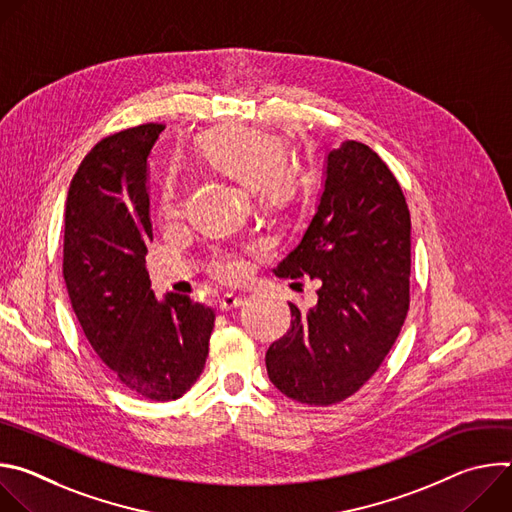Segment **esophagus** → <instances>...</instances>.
<instances>
[{
	"label": "esophagus",
	"instance_id": "1",
	"mask_svg": "<svg viewBox=\"0 0 512 512\" xmlns=\"http://www.w3.org/2000/svg\"><path fill=\"white\" fill-rule=\"evenodd\" d=\"M245 298L243 296H237V294H227L221 298V302H218V308H221L223 312H229V310H235L239 306H243Z\"/></svg>",
	"mask_w": 512,
	"mask_h": 512
}]
</instances>
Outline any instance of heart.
Instances as JSON below:
<instances>
[{"label": "heart", "mask_w": 512, "mask_h": 512, "mask_svg": "<svg viewBox=\"0 0 512 512\" xmlns=\"http://www.w3.org/2000/svg\"><path fill=\"white\" fill-rule=\"evenodd\" d=\"M196 152L206 168L253 190L265 210L287 206L300 190V170L287 160L283 141L263 129L229 125L208 131L198 137ZM180 212L182 196L168 182L160 196V214L166 223H172ZM257 251V245L243 251H221L212 259L210 273L225 283L239 281L247 273V255Z\"/></svg>", "instance_id": "heart-1"}]
</instances>
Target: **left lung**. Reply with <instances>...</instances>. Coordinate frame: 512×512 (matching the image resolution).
I'll return each instance as SVG.
<instances>
[{"label":"left lung","instance_id":"obj_1","mask_svg":"<svg viewBox=\"0 0 512 512\" xmlns=\"http://www.w3.org/2000/svg\"><path fill=\"white\" fill-rule=\"evenodd\" d=\"M411 218L389 166L360 141L326 158L320 204L279 277L320 279L318 304H289L291 326L267 354V375L289 399L326 407L367 383L409 310Z\"/></svg>","mask_w":512,"mask_h":512}]
</instances>
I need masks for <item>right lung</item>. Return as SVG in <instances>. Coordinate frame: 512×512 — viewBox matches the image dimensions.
Returning a JSON list of instances; mask_svg holds the SVG:
<instances>
[{"instance_id": "1", "label": "right lung", "mask_w": 512, "mask_h": 512, "mask_svg": "<svg viewBox=\"0 0 512 512\" xmlns=\"http://www.w3.org/2000/svg\"><path fill=\"white\" fill-rule=\"evenodd\" d=\"M162 123L101 139L70 182L62 275L81 328L115 379L152 401L182 397L208 356L214 312L188 296L158 302L145 269L148 156Z\"/></svg>"}]
</instances>
